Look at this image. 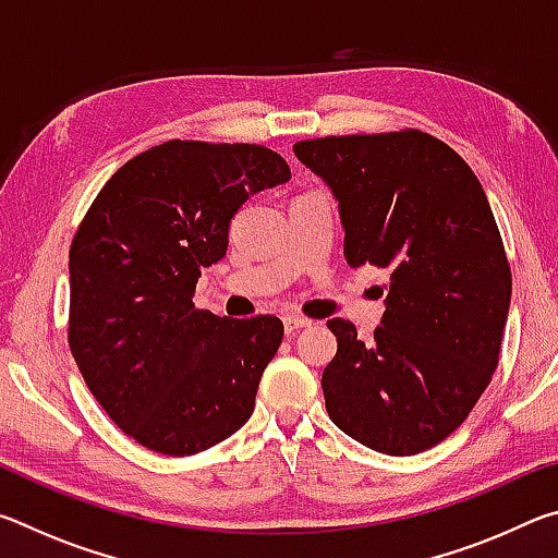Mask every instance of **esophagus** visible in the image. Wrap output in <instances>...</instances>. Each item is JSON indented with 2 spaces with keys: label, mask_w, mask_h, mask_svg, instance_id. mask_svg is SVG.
Returning <instances> with one entry per match:
<instances>
[{
  "label": "esophagus",
  "mask_w": 558,
  "mask_h": 558,
  "mask_svg": "<svg viewBox=\"0 0 558 558\" xmlns=\"http://www.w3.org/2000/svg\"><path fill=\"white\" fill-rule=\"evenodd\" d=\"M282 325H286V332H288V335H295L298 329L313 325V319L300 317V315H286V317H282Z\"/></svg>",
  "instance_id": "esophagus-1"
}]
</instances>
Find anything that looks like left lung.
I'll use <instances>...</instances> for the list:
<instances>
[{
    "instance_id": "obj_1",
    "label": "left lung",
    "mask_w": 558,
    "mask_h": 558,
    "mask_svg": "<svg viewBox=\"0 0 558 558\" xmlns=\"http://www.w3.org/2000/svg\"><path fill=\"white\" fill-rule=\"evenodd\" d=\"M295 155L332 186L349 266L389 268L374 342L352 323L327 327L329 418L386 456H415L462 426L493 381L512 272L483 184L465 159L423 130L329 135Z\"/></svg>"
}]
</instances>
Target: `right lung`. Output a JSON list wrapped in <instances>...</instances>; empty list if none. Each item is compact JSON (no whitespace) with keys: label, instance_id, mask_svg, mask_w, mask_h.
Segmentation results:
<instances>
[{"label":"right lung","instance_id":"obj_1","mask_svg":"<svg viewBox=\"0 0 558 558\" xmlns=\"http://www.w3.org/2000/svg\"><path fill=\"white\" fill-rule=\"evenodd\" d=\"M290 167L248 143L169 140L100 189L69 253V347L112 423L162 456H194L251 418L263 369L282 342L272 315L194 307L202 268L229 223Z\"/></svg>","mask_w":558,"mask_h":558}]
</instances>
